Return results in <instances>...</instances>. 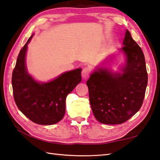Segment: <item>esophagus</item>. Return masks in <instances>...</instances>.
<instances>
[{"label": "esophagus", "mask_w": 160, "mask_h": 160, "mask_svg": "<svg viewBox=\"0 0 160 160\" xmlns=\"http://www.w3.org/2000/svg\"><path fill=\"white\" fill-rule=\"evenodd\" d=\"M91 73V69L89 67L84 68L83 70L82 71V76L84 79H87L89 77Z\"/></svg>", "instance_id": "esophagus-1"}]
</instances>
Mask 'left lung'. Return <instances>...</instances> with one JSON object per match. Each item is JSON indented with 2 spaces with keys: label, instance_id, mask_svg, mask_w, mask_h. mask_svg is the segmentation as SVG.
I'll return each instance as SVG.
<instances>
[{
  "label": "left lung",
  "instance_id": "1",
  "mask_svg": "<svg viewBox=\"0 0 160 160\" xmlns=\"http://www.w3.org/2000/svg\"><path fill=\"white\" fill-rule=\"evenodd\" d=\"M123 45L120 51L127 59L122 73L98 68L87 82L91 109L102 124L124 123L143 103L148 83L144 55L127 29Z\"/></svg>",
  "mask_w": 160,
  "mask_h": 160
}]
</instances>
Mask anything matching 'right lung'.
Returning a JSON list of instances; mask_svg holds the SVG:
<instances>
[{"label":"right lung","instance_id":"add662e5","mask_svg":"<svg viewBox=\"0 0 160 160\" xmlns=\"http://www.w3.org/2000/svg\"><path fill=\"white\" fill-rule=\"evenodd\" d=\"M33 36L17 58L12 78L13 98L19 110L31 121L41 125L54 124L63 118L66 98L82 80V69L67 71L48 82H37L25 65L28 44Z\"/></svg>","mask_w":160,"mask_h":160}]
</instances>
